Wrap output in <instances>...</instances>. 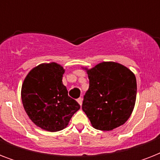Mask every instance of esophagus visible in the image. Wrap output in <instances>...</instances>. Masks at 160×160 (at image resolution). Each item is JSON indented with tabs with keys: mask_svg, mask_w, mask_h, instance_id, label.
<instances>
[{
	"mask_svg": "<svg viewBox=\"0 0 160 160\" xmlns=\"http://www.w3.org/2000/svg\"><path fill=\"white\" fill-rule=\"evenodd\" d=\"M77 102L79 103V105L81 106L82 105V102H83V100L81 99V98H79V99H77Z\"/></svg>",
	"mask_w": 160,
	"mask_h": 160,
	"instance_id": "1",
	"label": "esophagus"
}]
</instances>
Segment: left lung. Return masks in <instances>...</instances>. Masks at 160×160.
<instances>
[{"mask_svg":"<svg viewBox=\"0 0 160 160\" xmlns=\"http://www.w3.org/2000/svg\"><path fill=\"white\" fill-rule=\"evenodd\" d=\"M82 68L90 80L82 109L91 125L106 131L123 125L131 115L136 101L134 73L114 61H103L91 69Z\"/></svg>","mask_w":160,"mask_h":160,"instance_id":"left-lung-1","label":"left lung"}]
</instances>
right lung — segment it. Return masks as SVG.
Here are the masks:
<instances>
[{"label":"right lung","mask_w":160,"mask_h":160,"mask_svg":"<svg viewBox=\"0 0 160 160\" xmlns=\"http://www.w3.org/2000/svg\"><path fill=\"white\" fill-rule=\"evenodd\" d=\"M65 70L55 62L31 69L21 86V100L31 121L43 130L56 132L67 127L80 105L68 96L63 85Z\"/></svg>","instance_id":"right-lung-1"}]
</instances>
